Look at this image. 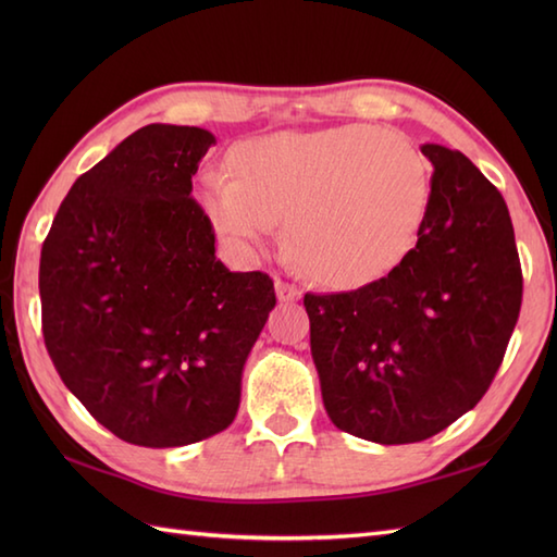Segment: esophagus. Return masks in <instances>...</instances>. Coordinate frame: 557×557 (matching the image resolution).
Listing matches in <instances>:
<instances>
[{"mask_svg": "<svg viewBox=\"0 0 557 557\" xmlns=\"http://www.w3.org/2000/svg\"><path fill=\"white\" fill-rule=\"evenodd\" d=\"M275 294H277V299L285 304L301 299V292L294 285H289V282H282V280H275Z\"/></svg>", "mask_w": 557, "mask_h": 557, "instance_id": "obj_1", "label": "esophagus"}]
</instances>
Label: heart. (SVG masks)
<instances>
[{
  "instance_id": "1",
  "label": "heart",
  "mask_w": 557,
  "mask_h": 557,
  "mask_svg": "<svg viewBox=\"0 0 557 557\" xmlns=\"http://www.w3.org/2000/svg\"><path fill=\"white\" fill-rule=\"evenodd\" d=\"M230 170L198 182L220 239L251 256L287 216L292 258L325 287L383 277L411 248L429 208L431 174L417 146L369 124L246 138L230 150Z\"/></svg>"
}]
</instances>
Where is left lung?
Returning <instances> with one entry per match:
<instances>
[{
    "label": "left lung",
    "instance_id": "1",
    "mask_svg": "<svg viewBox=\"0 0 557 557\" xmlns=\"http://www.w3.org/2000/svg\"><path fill=\"white\" fill-rule=\"evenodd\" d=\"M421 152L433 176L417 246L371 285L304 297L327 417L377 445L425 441L474 409L522 306L505 198L459 150Z\"/></svg>",
    "mask_w": 557,
    "mask_h": 557
}]
</instances>
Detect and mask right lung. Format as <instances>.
<instances>
[{
    "label": "right lung",
    "instance_id": "right-lung-1",
    "mask_svg": "<svg viewBox=\"0 0 557 557\" xmlns=\"http://www.w3.org/2000/svg\"><path fill=\"white\" fill-rule=\"evenodd\" d=\"M218 140L148 124L81 174L40 253L42 335L57 373L116 437L182 447L227 429L275 289L232 272L191 198Z\"/></svg>",
    "mask_w": 557,
    "mask_h": 557
}]
</instances>
